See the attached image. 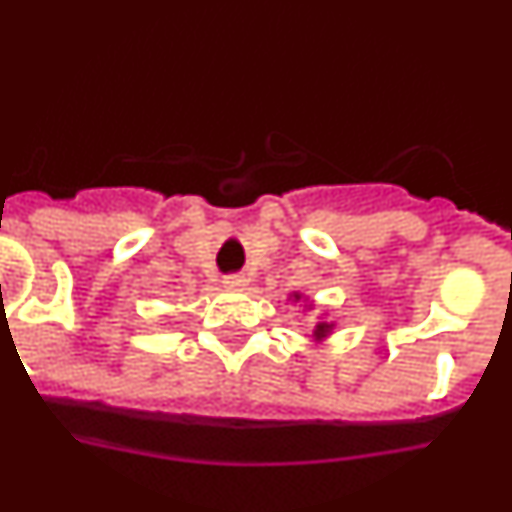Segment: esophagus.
Masks as SVG:
<instances>
[{
    "label": "esophagus",
    "instance_id": "esophagus-1",
    "mask_svg": "<svg viewBox=\"0 0 512 512\" xmlns=\"http://www.w3.org/2000/svg\"><path fill=\"white\" fill-rule=\"evenodd\" d=\"M225 289H233V292H241V289H246L248 279L243 277V274H230V277L223 279Z\"/></svg>",
    "mask_w": 512,
    "mask_h": 512
}]
</instances>
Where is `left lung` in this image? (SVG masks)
<instances>
[{
	"label": "left lung",
	"instance_id": "1",
	"mask_svg": "<svg viewBox=\"0 0 512 512\" xmlns=\"http://www.w3.org/2000/svg\"><path fill=\"white\" fill-rule=\"evenodd\" d=\"M289 300H292V302H305V310H312V302H307V297H302V292H292V295H289ZM330 333H333V323H328V320H325V318H320L318 323H315V328H312V338H315V341H318V343L328 341Z\"/></svg>",
	"mask_w": 512,
	"mask_h": 512
}]
</instances>
